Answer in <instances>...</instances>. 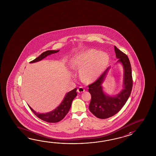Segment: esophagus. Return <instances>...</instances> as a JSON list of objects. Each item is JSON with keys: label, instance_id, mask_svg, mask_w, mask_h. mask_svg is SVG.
Returning <instances> with one entry per match:
<instances>
[{"label": "esophagus", "instance_id": "1", "mask_svg": "<svg viewBox=\"0 0 156 156\" xmlns=\"http://www.w3.org/2000/svg\"><path fill=\"white\" fill-rule=\"evenodd\" d=\"M83 91H85V89H83V87H79L77 89V92L78 93H83Z\"/></svg>", "mask_w": 156, "mask_h": 156}]
</instances>
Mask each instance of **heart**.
I'll use <instances>...</instances> for the list:
<instances>
[{"label":"heart","mask_w":156,"mask_h":156,"mask_svg":"<svg viewBox=\"0 0 156 156\" xmlns=\"http://www.w3.org/2000/svg\"><path fill=\"white\" fill-rule=\"evenodd\" d=\"M109 61V55L95 49H90L77 55L74 62L81 71V77L87 82L98 79L105 70Z\"/></svg>","instance_id":"b5f03b06"}]
</instances>
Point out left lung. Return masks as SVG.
I'll list each match as a JSON object with an SVG mask.
<instances>
[{
  "label": "left lung",
  "instance_id": "obj_1",
  "mask_svg": "<svg viewBox=\"0 0 156 156\" xmlns=\"http://www.w3.org/2000/svg\"><path fill=\"white\" fill-rule=\"evenodd\" d=\"M117 62L122 63L124 69L123 89L115 96H110L104 92L102 83L110 67L99 78L89 85V92L91 95L90 111L100 119H106L118 113L126 103L131 94L133 86L132 68L129 60L125 53L114 46Z\"/></svg>",
  "mask_w": 156,
  "mask_h": 156
}]
</instances>
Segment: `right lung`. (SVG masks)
<instances>
[{"label": "right lung", "instance_id": "obj_1", "mask_svg": "<svg viewBox=\"0 0 156 156\" xmlns=\"http://www.w3.org/2000/svg\"><path fill=\"white\" fill-rule=\"evenodd\" d=\"M60 50H48L42 53L40 56L37 57L36 59L30 61V63H34L43 60L47 56H49L51 54L58 52ZM76 88L67 93L65 96L62 103L60 104L59 106H57L55 109L52 111L46 113H37L34 110L29 106L30 110L33 113L36 115L38 118L42 120L43 121L47 122L48 123H57L63 119L65 116L69 112L72 101L74 98L77 96Z\"/></svg>", "mask_w": 156, "mask_h": 156}]
</instances>
